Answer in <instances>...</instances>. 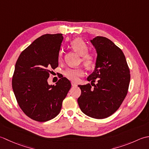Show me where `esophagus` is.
<instances>
[{
  "label": "esophagus",
  "mask_w": 149,
  "mask_h": 149,
  "mask_svg": "<svg viewBox=\"0 0 149 149\" xmlns=\"http://www.w3.org/2000/svg\"><path fill=\"white\" fill-rule=\"evenodd\" d=\"M71 86H77V84L74 82V81H71Z\"/></svg>",
  "instance_id": "1"
}]
</instances>
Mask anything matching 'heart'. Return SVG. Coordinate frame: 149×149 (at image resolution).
<instances>
[{"mask_svg": "<svg viewBox=\"0 0 149 149\" xmlns=\"http://www.w3.org/2000/svg\"><path fill=\"white\" fill-rule=\"evenodd\" d=\"M71 46L72 49L75 51L81 56L80 62H82L87 68H91L95 63V56L91 53L88 52L89 47L82 39L76 38L71 42ZM63 50H60L58 54V58L60 60L62 59ZM85 74V71L83 68H68L63 72L65 75L69 80L72 81H77L79 78L82 77Z\"/></svg>", "mask_w": 149, "mask_h": 149, "instance_id": "b5f03b06", "label": "heart"}]
</instances>
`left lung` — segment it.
<instances>
[{"label": "left lung", "mask_w": 149, "mask_h": 149, "mask_svg": "<svg viewBox=\"0 0 149 149\" xmlns=\"http://www.w3.org/2000/svg\"><path fill=\"white\" fill-rule=\"evenodd\" d=\"M91 42L98 54L96 67L87 78L91 85L78 86L81 93L78 103L87 116L104 119L114 113L126 97L130 70L123 51L111 40L98 36Z\"/></svg>", "instance_id": "1"}]
</instances>
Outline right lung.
<instances>
[{
	"mask_svg": "<svg viewBox=\"0 0 149 149\" xmlns=\"http://www.w3.org/2000/svg\"><path fill=\"white\" fill-rule=\"evenodd\" d=\"M62 34H45L36 38L18 58L12 88L19 107L31 119L44 122L55 118L71 87L65 77L49 86L51 69L58 66Z\"/></svg>",
	"mask_w": 149,
	"mask_h": 149,
	"instance_id": "obj_1",
	"label": "right lung"
}]
</instances>
